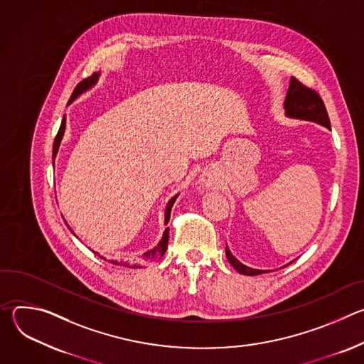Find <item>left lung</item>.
Instances as JSON below:
<instances>
[{
    "instance_id": "obj_1",
    "label": "left lung",
    "mask_w": 364,
    "mask_h": 364,
    "mask_svg": "<svg viewBox=\"0 0 364 364\" xmlns=\"http://www.w3.org/2000/svg\"><path fill=\"white\" fill-rule=\"evenodd\" d=\"M284 109H285L287 118L314 122V124H318V125H323V127L331 129L328 114H327L324 102L320 97V95L316 90L304 86L295 77H291L289 87H288L285 102H284ZM226 257L230 262V265L242 275L253 277V275L268 272L264 269H255V268L243 265L239 259H236L232 255L228 245H226ZM289 264H287V265H289Z\"/></svg>"
}]
</instances>
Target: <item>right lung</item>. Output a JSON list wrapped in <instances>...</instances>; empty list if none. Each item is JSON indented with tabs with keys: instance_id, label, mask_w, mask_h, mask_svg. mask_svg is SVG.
Segmentation results:
<instances>
[{
	"instance_id": "obj_1",
	"label": "right lung",
	"mask_w": 364,
	"mask_h": 364,
	"mask_svg": "<svg viewBox=\"0 0 364 364\" xmlns=\"http://www.w3.org/2000/svg\"><path fill=\"white\" fill-rule=\"evenodd\" d=\"M99 76H100V72H97V73H93L90 77H87V79H85V80H82L77 86H76V89L73 90V93H72V96H70V99H69V102H68V105H70V103L73 102V100H76L82 93H85V92H87L89 89H92L95 85H96V82L99 80ZM65 129H66V117H63V121H62V125H60V128H59V132H58V135H56V138H55V144H53V166H55V159H56V155H58V151H59V146H60V142H62V139H63V135H65ZM180 196V193H177L176 196H173L170 200H168V203H167V207H166V219H164V225H167L168 223V220H170V215H171V207H173V204H174V201L177 200V197ZM66 225H68V222H66ZM68 228L70 229V232L76 236V233L72 230V228L68 225ZM77 237V236H76ZM167 245H168V228L166 229V232H164V235H163V237H161V240H160V243L157 245V247H154L152 250H149V252H146V253H144L141 257H138V259H121V261H114V259H111V264H115V265H122V267H127V268H145L146 265H149V264H152V262H155L157 261V259H160V256H163L164 255V252L167 250ZM95 255H97L99 257H102V259H105L107 261V257H103V256H100L97 252H95V250H92Z\"/></svg>"
}]
</instances>
